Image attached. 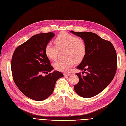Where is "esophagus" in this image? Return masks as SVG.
Returning a JSON list of instances; mask_svg holds the SVG:
<instances>
[{
    "instance_id": "34e87169",
    "label": "esophagus",
    "mask_w": 126,
    "mask_h": 126,
    "mask_svg": "<svg viewBox=\"0 0 126 126\" xmlns=\"http://www.w3.org/2000/svg\"><path fill=\"white\" fill-rule=\"evenodd\" d=\"M71 75V73H64V76H70Z\"/></svg>"
}]
</instances>
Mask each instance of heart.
I'll list each match as a JSON object with an SVG mask.
<instances>
[{
    "instance_id": "obj_1",
    "label": "heart",
    "mask_w": 126,
    "mask_h": 126,
    "mask_svg": "<svg viewBox=\"0 0 126 126\" xmlns=\"http://www.w3.org/2000/svg\"><path fill=\"white\" fill-rule=\"evenodd\" d=\"M55 46L51 43L47 44L44 51L47 57L55 60L57 58L58 49L65 48L66 59L55 62L53 66L56 70L63 72L69 71L76 62L82 61L86 53V45L82 39L66 32L60 33L54 40Z\"/></svg>"
}]
</instances>
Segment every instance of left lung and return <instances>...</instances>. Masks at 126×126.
<instances>
[{
  "label": "left lung",
  "instance_id": "8db88e82",
  "mask_svg": "<svg viewBox=\"0 0 126 126\" xmlns=\"http://www.w3.org/2000/svg\"><path fill=\"white\" fill-rule=\"evenodd\" d=\"M70 32L82 38L86 45L85 55L77 67L86 75L76 74L79 82L74 89L80 96L91 98L102 92L114 78L117 66L116 50L110 41L93 32Z\"/></svg>",
  "mask_w": 126,
  "mask_h": 126
}]
</instances>
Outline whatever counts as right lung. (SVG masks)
<instances>
[{
	"mask_svg": "<svg viewBox=\"0 0 126 126\" xmlns=\"http://www.w3.org/2000/svg\"><path fill=\"white\" fill-rule=\"evenodd\" d=\"M54 36L52 32L32 36L16 48L12 57L11 72L16 85L24 95L34 100L41 101L49 97L56 80L63 77L61 72H51L53 67L44 51ZM42 73L48 74L43 77Z\"/></svg>",
	"mask_w": 126,
	"mask_h": 126,
	"instance_id": "1",
	"label": "right lung"
}]
</instances>
